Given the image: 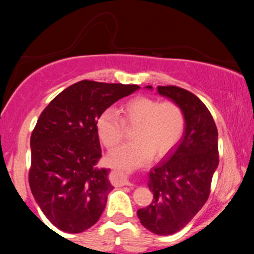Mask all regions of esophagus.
<instances>
[{
	"instance_id": "esophagus-1",
	"label": "esophagus",
	"mask_w": 254,
	"mask_h": 254,
	"mask_svg": "<svg viewBox=\"0 0 254 254\" xmlns=\"http://www.w3.org/2000/svg\"><path fill=\"white\" fill-rule=\"evenodd\" d=\"M117 174V180L119 182L121 185H129V179H127V174H124L123 172H116Z\"/></svg>"
}]
</instances>
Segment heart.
<instances>
[{
    "label": "heart",
    "instance_id": "b5f03b06",
    "mask_svg": "<svg viewBox=\"0 0 254 254\" xmlns=\"http://www.w3.org/2000/svg\"><path fill=\"white\" fill-rule=\"evenodd\" d=\"M117 111L106 109L97 119V131L106 148L116 147L127 133L132 131L135 141L125 143L109 155V162L121 170L131 171L149 164L155 155L161 159L171 153L182 139L185 130V115L182 107L171 100L161 101L150 97H135Z\"/></svg>",
    "mask_w": 254,
    "mask_h": 254
}]
</instances>
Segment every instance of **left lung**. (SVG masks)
Segmentation results:
<instances>
[{"label":"left lung","instance_id":"left-lung-1","mask_svg":"<svg viewBox=\"0 0 254 254\" xmlns=\"http://www.w3.org/2000/svg\"><path fill=\"white\" fill-rule=\"evenodd\" d=\"M151 88V86H147ZM157 92L182 107L185 132L180 143L149 173L154 199L137 216L148 230L171 235L183 229L208 200L218 166V133L210 111L199 98L177 86Z\"/></svg>","mask_w":254,"mask_h":254}]
</instances>
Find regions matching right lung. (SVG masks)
Wrapping results in <instances>:
<instances>
[{
    "mask_svg": "<svg viewBox=\"0 0 254 254\" xmlns=\"http://www.w3.org/2000/svg\"><path fill=\"white\" fill-rule=\"evenodd\" d=\"M137 84L83 80L61 92L44 109L31 135L28 182L49 221L65 233L98 222L113 190L107 168L98 167L101 148L97 119Z\"/></svg>",
    "mask_w": 254,
    "mask_h": 254,
    "instance_id": "add662e5",
    "label": "right lung"
}]
</instances>
